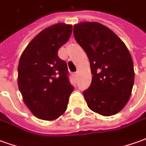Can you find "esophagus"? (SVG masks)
Wrapping results in <instances>:
<instances>
[{"instance_id":"34e87169","label":"esophagus","mask_w":146,"mask_h":146,"mask_svg":"<svg viewBox=\"0 0 146 146\" xmlns=\"http://www.w3.org/2000/svg\"><path fill=\"white\" fill-rule=\"evenodd\" d=\"M78 74H79V72H78V71H76V72H75V73H73V76H76H76H78Z\"/></svg>"}]
</instances>
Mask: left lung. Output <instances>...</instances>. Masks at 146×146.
Wrapping results in <instances>:
<instances>
[{"label":"left lung","instance_id":"left-lung-1","mask_svg":"<svg viewBox=\"0 0 146 146\" xmlns=\"http://www.w3.org/2000/svg\"><path fill=\"white\" fill-rule=\"evenodd\" d=\"M73 34L90 62L92 84L83 92L88 106L102 116L115 115L127 103L134 85L128 49L116 33L97 22L76 24Z\"/></svg>","mask_w":146,"mask_h":146}]
</instances>
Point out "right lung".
<instances>
[{
    "label": "right lung",
    "instance_id": "right-lung-1",
    "mask_svg": "<svg viewBox=\"0 0 146 146\" xmlns=\"http://www.w3.org/2000/svg\"><path fill=\"white\" fill-rule=\"evenodd\" d=\"M72 25L57 23L43 30L29 43L18 66V85L23 101L39 119L53 120L67 109L74 90L67 64L58 56L70 39Z\"/></svg>",
    "mask_w": 146,
    "mask_h": 146
}]
</instances>
